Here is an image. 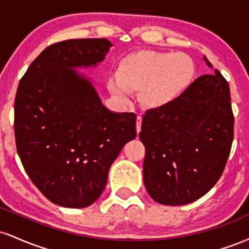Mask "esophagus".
Instances as JSON below:
<instances>
[{"label":"esophagus","mask_w":249,"mask_h":249,"mask_svg":"<svg viewBox=\"0 0 249 249\" xmlns=\"http://www.w3.org/2000/svg\"><path fill=\"white\" fill-rule=\"evenodd\" d=\"M142 117L141 116V115H138L137 116V122H136V127H137V132H141V130H142Z\"/></svg>","instance_id":"obj_1"}]
</instances>
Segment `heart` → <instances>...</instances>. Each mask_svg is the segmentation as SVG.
Instances as JSON below:
<instances>
[{
	"label": "heart",
	"instance_id": "obj_1",
	"mask_svg": "<svg viewBox=\"0 0 249 249\" xmlns=\"http://www.w3.org/2000/svg\"><path fill=\"white\" fill-rule=\"evenodd\" d=\"M194 63L182 53L144 50L127 55L118 67V75L110 76L107 88L116 97L126 102L130 91L141 92L148 107H166L190 85Z\"/></svg>",
	"mask_w": 249,
	"mask_h": 249
}]
</instances>
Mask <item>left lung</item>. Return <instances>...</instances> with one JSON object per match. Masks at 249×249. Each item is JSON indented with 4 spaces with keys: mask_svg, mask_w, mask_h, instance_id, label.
I'll list each match as a JSON object with an SVG mask.
<instances>
[{
    "mask_svg": "<svg viewBox=\"0 0 249 249\" xmlns=\"http://www.w3.org/2000/svg\"><path fill=\"white\" fill-rule=\"evenodd\" d=\"M208 67L211 63L205 57ZM196 78L166 107L142 117L144 184L154 201L186 205L205 196L224 172L234 137L228 83L218 70Z\"/></svg>",
    "mask_w": 249,
    "mask_h": 249,
    "instance_id": "obj_1",
    "label": "left lung"
}]
</instances>
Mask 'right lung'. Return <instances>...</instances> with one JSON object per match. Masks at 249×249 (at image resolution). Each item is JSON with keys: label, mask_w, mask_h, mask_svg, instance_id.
I'll use <instances>...</instances> for the list:
<instances>
[{"label": "right lung", "mask_w": 249, "mask_h": 249, "mask_svg": "<svg viewBox=\"0 0 249 249\" xmlns=\"http://www.w3.org/2000/svg\"><path fill=\"white\" fill-rule=\"evenodd\" d=\"M110 47L107 38L51 44L17 88V153L34 185L59 206L93 204L107 186L112 162L137 136V116L108 111L91 82L73 69L102 62Z\"/></svg>", "instance_id": "right-lung-1"}]
</instances>
